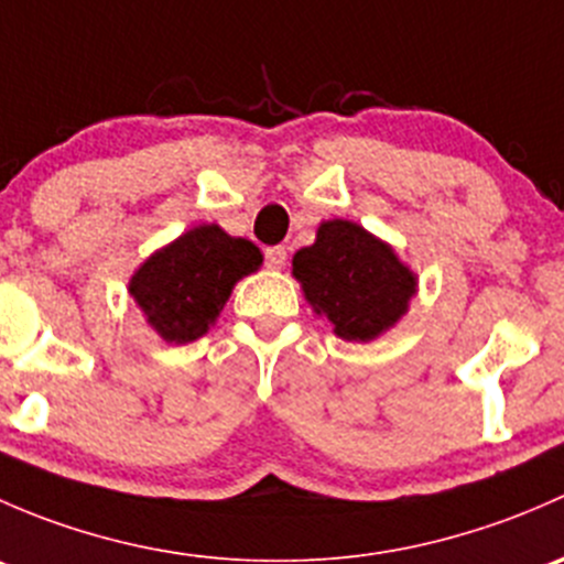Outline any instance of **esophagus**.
Here are the masks:
<instances>
[{"label": "esophagus", "instance_id": "esophagus-1", "mask_svg": "<svg viewBox=\"0 0 564 564\" xmlns=\"http://www.w3.org/2000/svg\"><path fill=\"white\" fill-rule=\"evenodd\" d=\"M264 261L270 270H281L283 264H286V248L275 246V248H267L264 250Z\"/></svg>", "mask_w": 564, "mask_h": 564}]
</instances>
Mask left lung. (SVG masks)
Segmentation results:
<instances>
[{
    "label": "left lung",
    "instance_id": "obj_1",
    "mask_svg": "<svg viewBox=\"0 0 564 564\" xmlns=\"http://www.w3.org/2000/svg\"><path fill=\"white\" fill-rule=\"evenodd\" d=\"M305 300L344 340L368 344L406 316L417 294V272L355 220H322L314 246L292 259Z\"/></svg>",
    "mask_w": 564,
    "mask_h": 564
}]
</instances>
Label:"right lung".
I'll return each mask as SVG.
<instances>
[{
  "mask_svg": "<svg viewBox=\"0 0 564 564\" xmlns=\"http://www.w3.org/2000/svg\"><path fill=\"white\" fill-rule=\"evenodd\" d=\"M264 261L246 237H231L218 224L187 229L141 261L128 292L144 322L166 344H191L207 335L229 303L237 281Z\"/></svg>",
  "mask_w": 564,
  "mask_h": 564,
  "instance_id": "obj_1",
  "label": "right lung"
}]
</instances>
